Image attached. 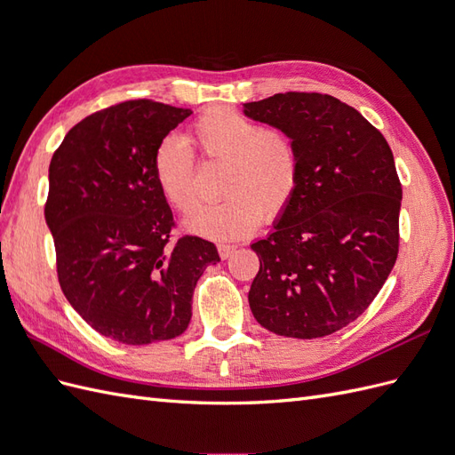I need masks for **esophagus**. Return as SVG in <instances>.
I'll return each mask as SVG.
<instances>
[{"label":"esophagus","mask_w":455,"mask_h":455,"mask_svg":"<svg viewBox=\"0 0 455 455\" xmlns=\"http://www.w3.org/2000/svg\"><path fill=\"white\" fill-rule=\"evenodd\" d=\"M235 251H237V246L235 244H218V252H220V256H222V259H228V258H231L233 254H235Z\"/></svg>","instance_id":"esophagus-1"}]
</instances>
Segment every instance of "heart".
<instances>
[{
	"label": "heart",
	"mask_w": 455,
	"mask_h": 455,
	"mask_svg": "<svg viewBox=\"0 0 455 455\" xmlns=\"http://www.w3.org/2000/svg\"><path fill=\"white\" fill-rule=\"evenodd\" d=\"M188 141L206 159L224 161V201L197 204L184 218L194 235L229 241L252 233L261 216L275 218L291 203L299 176L294 142L283 131L259 123L231 108H212L191 127ZM156 182L174 209L188 211L196 201V156L182 136L169 134L156 146Z\"/></svg>",
	"instance_id": "heart-1"
}]
</instances>
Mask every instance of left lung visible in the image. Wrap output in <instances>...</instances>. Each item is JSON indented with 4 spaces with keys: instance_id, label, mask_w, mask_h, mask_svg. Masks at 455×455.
<instances>
[{
    "instance_id": "left-lung-1",
    "label": "left lung",
    "mask_w": 455,
    "mask_h": 455,
    "mask_svg": "<svg viewBox=\"0 0 455 455\" xmlns=\"http://www.w3.org/2000/svg\"><path fill=\"white\" fill-rule=\"evenodd\" d=\"M243 114L296 146L294 196L266 239L249 304L269 332L313 339L366 311L398 254L403 188L383 134L330 94L284 92L243 104Z\"/></svg>"
}]
</instances>
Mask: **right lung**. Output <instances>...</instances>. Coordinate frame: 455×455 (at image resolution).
Returning a JSON list of instances; mask_svg holds the SVG:
<instances>
[{"label": "right lung", "instance_id": "obj_1", "mask_svg": "<svg viewBox=\"0 0 455 455\" xmlns=\"http://www.w3.org/2000/svg\"><path fill=\"white\" fill-rule=\"evenodd\" d=\"M191 114L116 104L70 129L49 164L45 222L62 292L96 332L125 346L186 332L196 284L220 261L211 241L171 243L172 212L151 167L159 140Z\"/></svg>", "mask_w": 455, "mask_h": 455}]
</instances>
